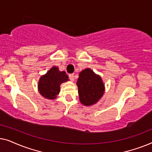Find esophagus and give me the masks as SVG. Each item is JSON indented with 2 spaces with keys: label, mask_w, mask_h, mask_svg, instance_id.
<instances>
[{
  "label": "esophagus",
  "mask_w": 152,
  "mask_h": 152,
  "mask_svg": "<svg viewBox=\"0 0 152 152\" xmlns=\"http://www.w3.org/2000/svg\"><path fill=\"white\" fill-rule=\"evenodd\" d=\"M69 79L72 81V82H73V81H74V74H70L69 75Z\"/></svg>",
  "instance_id": "34e87169"
}]
</instances>
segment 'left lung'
Masks as SVG:
<instances>
[{"label": "left lung", "instance_id": "8db88e82", "mask_svg": "<svg viewBox=\"0 0 152 152\" xmlns=\"http://www.w3.org/2000/svg\"><path fill=\"white\" fill-rule=\"evenodd\" d=\"M77 86L80 102L86 107L95 104L105 91L102 79L91 68H86L80 72Z\"/></svg>", "mask_w": 152, "mask_h": 152}]
</instances>
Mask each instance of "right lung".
<instances>
[{
    "mask_svg": "<svg viewBox=\"0 0 152 152\" xmlns=\"http://www.w3.org/2000/svg\"><path fill=\"white\" fill-rule=\"evenodd\" d=\"M68 80L69 79L66 72L60 71L57 66H53L39 78V92L45 99H55L60 92V85Z\"/></svg>",
    "mask_w": 152,
    "mask_h": 152,
    "instance_id": "add662e5",
    "label": "right lung"
}]
</instances>
